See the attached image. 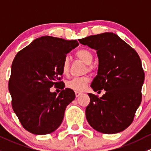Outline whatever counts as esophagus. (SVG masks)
I'll return each instance as SVG.
<instances>
[{
    "mask_svg": "<svg viewBox=\"0 0 151 151\" xmlns=\"http://www.w3.org/2000/svg\"><path fill=\"white\" fill-rule=\"evenodd\" d=\"M82 94L81 92H78V91H75V95L76 97H79Z\"/></svg>",
    "mask_w": 151,
    "mask_h": 151,
    "instance_id": "34e87169",
    "label": "esophagus"
}]
</instances>
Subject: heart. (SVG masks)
I'll return each mask as SVG.
<instances>
[{"label": "heart", "mask_w": 151, "mask_h": 151, "mask_svg": "<svg viewBox=\"0 0 151 151\" xmlns=\"http://www.w3.org/2000/svg\"><path fill=\"white\" fill-rule=\"evenodd\" d=\"M76 55L79 59L83 60L85 63L88 65V69H91V64L92 63L93 60V53L89 50L85 48L80 49L76 52ZM61 69L63 74H67L68 72V70H69V59H68V56H66L63 58L61 65ZM89 81V77H86V76L81 77H74V78L71 79V80H68L67 82L66 87L73 90V91H83L86 88Z\"/></svg>", "instance_id": "obj_1"}]
</instances>
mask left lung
<instances>
[{"label": "left lung", "mask_w": 151, "mask_h": 151, "mask_svg": "<svg viewBox=\"0 0 151 151\" xmlns=\"http://www.w3.org/2000/svg\"><path fill=\"white\" fill-rule=\"evenodd\" d=\"M79 42L96 50L98 72L91 87L94 91H106L100 98L88 93L91 101L85 109L87 121L101 133H119L132 123L142 101L145 73L140 58L113 33L90 36Z\"/></svg>", "instance_id": "left-lung-1"}]
</instances>
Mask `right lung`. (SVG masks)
<instances>
[{
	"label": "right lung",
	"instance_id": "add662e5",
	"mask_svg": "<svg viewBox=\"0 0 151 151\" xmlns=\"http://www.w3.org/2000/svg\"><path fill=\"white\" fill-rule=\"evenodd\" d=\"M79 45L77 40L50 36L33 40L15 56L9 91L13 110L24 129L32 134H50L60 126L66 106L75 99L74 91L59 82L62 62ZM60 84L57 95L50 88Z\"/></svg>",
	"mask_w": 151,
	"mask_h": 151
}]
</instances>
